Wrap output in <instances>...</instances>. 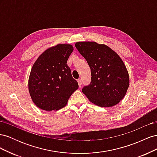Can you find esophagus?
<instances>
[{
  "instance_id": "obj_1",
  "label": "esophagus",
  "mask_w": 157,
  "mask_h": 157,
  "mask_svg": "<svg viewBox=\"0 0 157 157\" xmlns=\"http://www.w3.org/2000/svg\"><path fill=\"white\" fill-rule=\"evenodd\" d=\"M77 82H78L79 87L81 86V85H82V80H81V79H80H80H78V80H77Z\"/></svg>"
}]
</instances>
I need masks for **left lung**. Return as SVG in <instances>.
I'll use <instances>...</instances> for the list:
<instances>
[{"instance_id":"left-lung-1","label":"left lung","mask_w":157,"mask_h":157,"mask_svg":"<svg viewBox=\"0 0 157 157\" xmlns=\"http://www.w3.org/2000/svg\"><path fill=\"white\" fill-rule=\"evenodd\" d=\"M75 46L91 70V82L82 88L83 94L98 106L116 105L130 84L129 74L121 57L108 46L96 42H77Z\"/></svg>"}]
</instances>
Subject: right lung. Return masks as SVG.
<instances>
[{"instance_id":"add662e5","label":"right lung","mask_w":157,"mask_h":157,"mask_svg":"<svg viewBox=\"0 0 157 157\" xmlns=\"http://www.w3.org/2000/svg\"><path fill=\"white\" fill-rule=\"evenodd\" d=\"M74 48L69 44H58L46 49L33 64L28 81L32 101L44 111L64 107L78 88L67 61Z\"/></svg>"}]
</instances>
